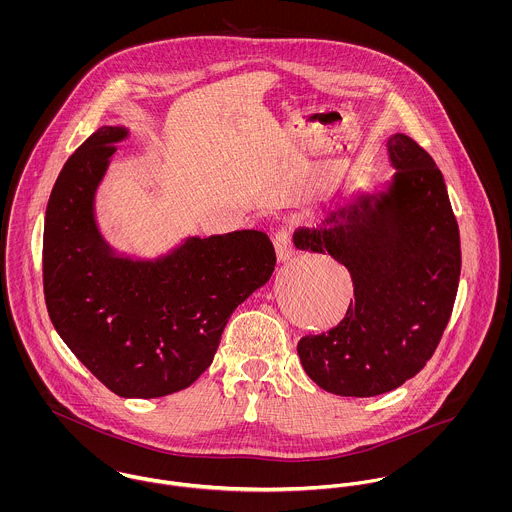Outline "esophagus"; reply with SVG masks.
Segmentation results:
<instances>
[{
	"instance_id": "1",
	"label": "esophagus",
	"mask_w": 512,
	"mask_h": 512,
	"mask_svg": "<svg viewBox=\"0 0 512 512\" xmlns=\"http://www.w3.org/2000/svg\"><path fill=\"white\" fill-rule=\"evenodd\" d=\"M274 252H276V260L278 264H286L290 262L293 256L292 238L286 230H280L274 236Z\"/></svg>"
}]
</instances>
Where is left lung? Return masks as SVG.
<instances>
[{
    "label": "left lung",
    "mask_w": 512,
    "mask_h": 512,
    "mask_svg": "<svg viewBox=\"0 0 512 512\" xmlns=\"http://www.w3.org/2000/svg\"><path fill=\"white\" fill-rule=\"evenodd\" d=\"M396 171L361 189L327 228L293 234L297 250L343 264L355 286L345 319L297 345L307 376L337 396L390 392L430 361L459 286L461 248L443 175L404 134L386 138Z\"/></svg>",
    "instance_id": "8db88e82"
}]
</instances>
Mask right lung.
<instances>
[{"label": "right lung", "instance_id": "1", "mask_svg": "<svg viewBox=\"0 0 512 512\" xmlns=\"http://www.w3.org/2000/svg\"><path fill=\"white\" fill-rule=\"evenodd\" d=\"M128 138L126 126H102L65 163L45 215L43 286L74 357L114 394L146 400L211 366L228 317L270 280L276 254L260 230L189 234L155 256L110 244L96 195Z\"/></svg>", "mask_w": 512, "mask_h": 512}]
</instances>
